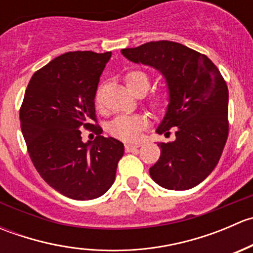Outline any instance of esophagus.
<instances>
[{
    "instance_id": "esophagus-1",
    "label": "esophagus",
    "mask_w": 253,
    "mask_h": 253,
    "mask_svg": "<svg viewBox=\"0 0 253 253\" xmlns=\"http://www.w3.org/2000/svg\"><path fill=\"white\" fill-rule=\"evenodd\" d=\"M141 147V144L139 143H134V144H126L125 145V149H126V152H132V150H136L137 148Z\"/></svg>"
}]
</instances>
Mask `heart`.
<instances>
[{"label":"heart","mask_w":253,"mask_h":253,"mask_svg":"<svg viewBox=\"0 0 253 253\" xmlns=\"http://www.w3.org/2000/svg\"><path fill=\"white\" fill-rule=\"evenodd\" d=\"M124 82L132 94L137 91H147L149 88V77L145 72L139 70H132L124 76ZM95 105L100 109V86L95 94ZM152 110H162L167 105V96L163 94L153 95L148 101ZM147 126V119L142 115H122L116 117L109 125V131L115 138L125 142H136L141 134L142 129Z\"/></svg>","instance_id":"obj_1"}]
</instances>
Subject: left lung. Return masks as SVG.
I'll return each mask as SVG.
<instances>
[{
  "mask_svg": "<svg viewBox=\"0 0 253 253\" xmlns=\"http://www.w3.org/2000/svg\"><path fill=\"white\" fill-rule=\"evenodd\" d=\"M134 63L152 66L167 79L169 105L159 134L176 139L158 143L160 158L149 169L153 180L168 190H188L211 174L229 134V91L216 66L203 53L168 40L124 48Z\"/></svg>",
  "mask_w": 253,
  "mask_h": 253,
  "instance_id": "1",
  "label": "left lung"
}]
</instances>
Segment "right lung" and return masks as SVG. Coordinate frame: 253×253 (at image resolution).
Returning <instances> with one entry per match:
<instances>
[{"label": "right lung", "mask_w": 253, "mask_h": 253, "mask_svg": "<svg viewBox=\"0 0 253 253\" xmlns=\"http://www.w3.org/2000/svg\"><path fill=\"white\" fill-rule=\"evenodd\" d=\"M111 52H66L38 70L19 111L28 153L40 176L72 200L100 197L115 181L122 142L101 136L96 124L95 93ZM95 122V124L92 122ZM97 134L81 141L80 129Z\"/></svg>", "instance_id": "right-lung-1"}]
</instances>
